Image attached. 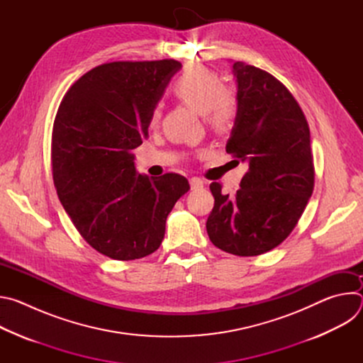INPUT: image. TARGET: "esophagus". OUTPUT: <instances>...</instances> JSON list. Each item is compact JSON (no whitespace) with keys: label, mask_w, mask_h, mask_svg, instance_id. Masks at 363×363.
Here are the masks:
<instances>
[{"label":"esophagus","mask_w":363,"mask_h":363,"mask_svg":"<svg viewBox=\"0 0 363 363\" xmlns=\"http://www.w3.org/2000/svg\"><path fill=\"white\" fill-rule=\"evenodd\" d=\"M189 184H191V188H192V189H198V188H202V186H203V181H202L201 178H196V177L191 178V179H189Z\"/></svg>","instance_id":"1"}]
</instances>
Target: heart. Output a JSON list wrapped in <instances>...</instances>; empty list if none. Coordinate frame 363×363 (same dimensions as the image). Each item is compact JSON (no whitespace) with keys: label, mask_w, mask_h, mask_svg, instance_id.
I'll list each match as a JSON object with an SVG mask.
<instances>
[{"label":"heart","mask_w":363,"mask_h":363,"mask_svg":"<svg viewBox=\"0 0 363 363\" xmlns=\"http://www.w3.org/2000/svg\"><path fill=\"white\" fill-rule=\"evenodd\" d=\"M174 96L184 105L189 106L199 115H205L214 129H225L237 115L235 96L223 89L220 76L206 67H194L179 76L172 84ZM160 119V109L155 108L150 115V123Z\"/></svg>","instance_id":"1"}]
</instances>
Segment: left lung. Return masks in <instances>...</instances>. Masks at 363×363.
I'll list each match as a JSON object with an SVG mask.
<instances>
[{
  "label": "left lung",
  "mask_w": 363,
  "mask_h": 363,
  "mask_svg": "<svg viewBox=\"0 0 363 363\" xmlns=\"http://www.w3.org/2000/svg\"><path fill=\"white\" fill-rule=\"evenodd\" d=\"M237 115L225 150L248 171L234 196L213 182L206 220L211 242L240 257L281 244L301 217L315 185L310 130L287 87L270 73L234 62Z\"/></svg>",
  "instance_id": "left-lung-1"
}]
</instances>
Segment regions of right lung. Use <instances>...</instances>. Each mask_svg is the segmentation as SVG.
<instances>
[{
	"mask_svg": "<svg viewBox=\"0 0 363 363\" xmlns=\"http://www.w3.org/2000/svg\"><path fill=\"white\" fill-rule=\"evenodd\" d=\"M179 69L177 60L105 63L83 74L57 111L51 165L59 199L87 244L113 260L157 251L168 214L189 189L179 174H138L132 153Z\"/></svg>",
	"mask_w": 363,
	"mask_h": 363,
	"instance_id": "1",
	"label": "right lung"
}]
</instances>
